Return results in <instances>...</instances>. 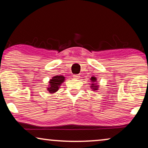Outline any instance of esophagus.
<instances>
[{
    "mask_svg": "<svg viewBox=\"0 0 148 148\" xmlns=\"http://www.w3.org/2000/svg\"><path fill=\"white\" fill-rule=\"evenodd\" d=\"M73 77L75 79H79L80 77H79V75H74Z\"/></svg>",
    "mask_w": 148,
    "mask_h": 148,
    "instance_id": "esophagus-1",
    "label": "esophagus"
}]
</instances>
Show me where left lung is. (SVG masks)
<instances>
[{
    "label": "left lung",
    "mask_w": 148,
    "mask_h": 148,
    "mask_svg": "<svg viewBox=\"0 0 148 148\" xmlns=\"http://www.w3.org/2000/svg\"><path fill=\"white\" fill-rule=\"evenodd\" d=\"M91 81H92V82H93L92 85H91V88L93 89V90H98V87L96 86V84H94L95 83H94V82H96V78L94 77H91Z\"/></svg>",
    "instance_id": "left-lung-1"
}]
</instances>
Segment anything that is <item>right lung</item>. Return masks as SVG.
Masks as SVG:
<instances>
[{"instance_id": "right-lung-1", "label": "right lung", "mask_w": 148, "mask_h": 148, "mask_svg": "<svg viewBox=\"0 0 148 148\" xmlns=\"http://www.w3.org/2000/svg\"><path fill=\"white\" fill-rule=\"evenodd\" d=\"M64 81V77L62 75H56L52 77L49 82V86H48V91L49 93H55L58 90L60 86Z\"/></svg>"}]
</instances>
